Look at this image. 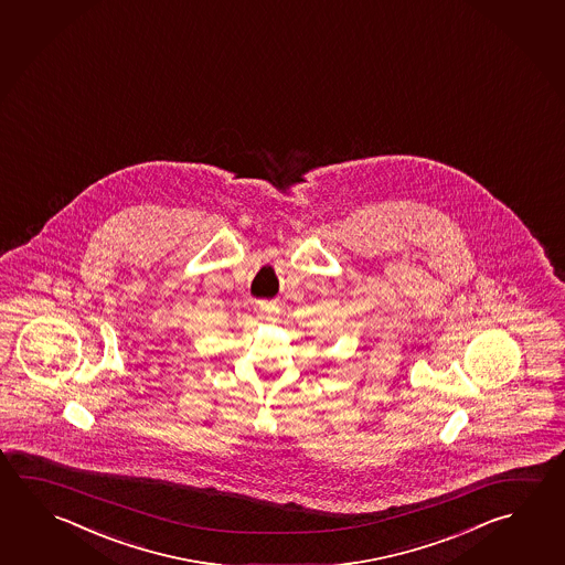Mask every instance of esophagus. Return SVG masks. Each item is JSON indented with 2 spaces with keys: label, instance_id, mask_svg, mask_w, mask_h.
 Masks as SVG:
<instances>
[{
  "label": "esophagus",
  "instance_id": "34e87169",
  "mask_svg": "<svg viewBox=\"0 0 565 565\" xmlns=\"http://www.w3.org/2000/svg\"><path fill=\"white\" fill-rule=\"evenodd\" d=\"M259 309H262L264 313H271V311H274V306H271L269 301H262V303H259Z\"/></svg>",
  "mask_w": 565,
  "mask_h": 565
}]
</instances>
